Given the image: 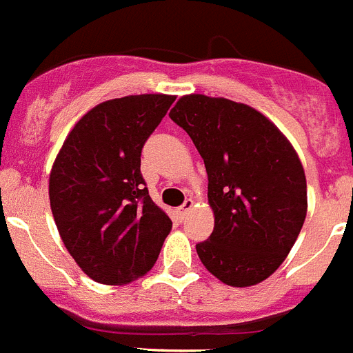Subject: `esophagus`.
<instances>
[{"mask_svg": "<svg viewBox=\"0 0 353 353\" xmlns=\"http://www.w3.org/2000/svg\"><path fill=\"white\" fill-rule=\"evenodd\" d=\"M192 206H194L192 199H185V203H183V205L179 208L180 216H187V213H189L190 210H192Z\"/></svg>", "mask_w": 353, "mask_h": 353, "instance_id": "34e87169", "label": "esophagus"}]
</instances>
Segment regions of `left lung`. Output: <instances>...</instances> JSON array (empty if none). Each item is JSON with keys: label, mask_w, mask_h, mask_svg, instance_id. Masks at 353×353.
I'll use <instances>...</instances> for the list:
<instances>
[{"label": "left lung", "mask_w": 353, "mask_h": 353, "mask_svg": "<svg viewBox=\"0 0 353 353\" xmlns=\"http://www.w3.org/2000/svg\"><path fill=\"white\" fill-rule=\"evenodd\" d=\"M205 161L210 238L196 245L225 285H257L285 261L308 210L306 176L290 141L266 115L225 98L187 94L170 112Z\"/></svg>", "instance_id": "left-lung-1"}]
</instances>
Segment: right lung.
<instances>
[{
  "mask_svg": "<svg viewBox=\"0 0 353 353\" xmlns=\"http://www.w3.org/2000/svg\"><path fill=\"white\" fill-rule=\"evenodd\" d=\"M174 96L108 99L73 125L48 179L64 247L94 282L125 285L147 274L171 231L141 176V148Z\"/></svg>",
  "mask_w": 353,
  "mask_h": 353,
  "instance_id": "right-lung-1",
  "label": "right lung"
}]
</instances>
